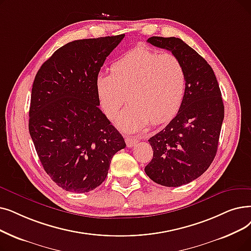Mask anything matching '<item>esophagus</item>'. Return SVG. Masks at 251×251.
<instances>
[{
    "instance_id": "1",
    "label": "esophagus",
    "mask_w": 251,
    "mask_h": 251,
    "mask_svg": "<svg viewBox=\"0 0 251 251\" xmlns=\"http://www.w3.org/2000/svg\"><path fill=\"white\" fill-rule=\"evenodd\" d=\"M125 141H126V145L128 148H132L138 143V138L134 137V136H127L125 138Z\"/></svg>"
}]
</instances>
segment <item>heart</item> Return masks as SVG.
Returning <instances> with one entry per match:
<instances>
[{
	"mask_svg": "<svg viewBox=\"0 0 251 251\" xmlns=\"http://www.w3.org/2000/svg\"><path fill=\"white\" fill-rule=\"evenodd\" d=\"M110 74H100L95 81L100 105L108 118L119 113L126 99L130 102L118 120L125 131H135L149 121H169L182 104L187 75L173 54H159L137 47L111 64Z\"/></svg>",
	"mask_w": 251,
	"mask_h": 251,
	"instance_id": "1",
	"label": "heart"
}]
</instances>
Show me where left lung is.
<instances>
[{
	"label": "left lung",
	"mask_w": 251,
	"mask_h": 251,
	"mask_svg": "<svg viewBox=\"0 0 251 251\" xmlns=\"http://www.w3.org/2000/svg\"><path fill=\"white\" fill-rule=\"evenodd\" d=\"M148 43L169 50L187 75L186 94L178 113L149 139L154 154L145 168L152 181L179 187L202 176L216 155L225 116L222 92L210 65L182 40L151 37Z\"/></svg>",
	"instance_id": "obj_1"
}]
</instances>
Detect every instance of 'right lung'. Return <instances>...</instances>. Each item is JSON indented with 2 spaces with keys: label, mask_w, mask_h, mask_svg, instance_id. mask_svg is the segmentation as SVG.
Wrapping results in <instances>:
<instances>
[{
  "label": "right lung",
  "mask_w": 251,
  "mask_h": 251,
  "mask_svg": "<svg viewBox=\"0 0 251 251\" xmlns=\"http://www.w3.org/2000/svg\"><path fill=\"white\" fill-rule=\"evenodd\" d=\"M125 35L73 41L42 64L32 84L28 130L46 173L63 190L86 193L102 183L126 147L99 107L95 81Z\"/></svg>",
  "instance_id": "obj_1"
}]
</instances>
